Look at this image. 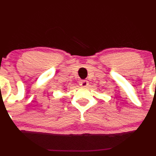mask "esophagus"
Returning <instances> with one entry per match:
<instances>
[{
    "instance_id": "34e87169",
    "label": "esophagus",
    "mask_w": 156,
    "mask_h": 156,
    "mask_svg": "<svg viewBox=\"0 0 156 156\" xmlns=\"http://www.w3.org/2000/svg\"><path fill=\"white\" fill-rule=\"evenodd\" d=\"M88 81L87 80H80L79 81V85L81 86V87H87L88 85Z\"/></svg>"
}]
</instances>
